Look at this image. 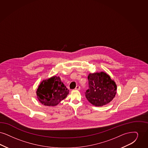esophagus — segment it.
I'll return each instance as SVG.
<instances>
[{
	"label": "esophagus",
	"instance_id": "34e87169",
	"mask_svg": "<svg viewBox=\"0 0 148 148\" xmlns=\"http://www.w3.org/2000/svg\"><path fill=\"white\" fill-rule=\"evenodd\" d=\"M80 86H78V85H77L76 86V88H75V90H80Z\"/></svg>",
	"mask_w": 148,
	"mask_h": 148
}]
</instances>
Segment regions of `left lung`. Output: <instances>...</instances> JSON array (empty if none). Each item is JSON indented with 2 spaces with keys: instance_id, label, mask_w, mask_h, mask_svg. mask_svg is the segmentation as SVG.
I'll use <instances>...</instances> for the list:
<instances>
[{
  "instance_id": "1",
  "label": "left lung",
  "mask_w": 148,
  "mask_h": 148,
  "mask_svg": "<svg viewBox=\"0 0 148 148\" xmlns=\"http://www.w3.org/2000/svg\"><path fill=\"white\" fill-rule=\"evenodd\" d=\"M88 89L85 92L87 100L93 106L102 107L110 103L116 96V84L104 72L89 73Z\"/></svg>"
}]
</instances>
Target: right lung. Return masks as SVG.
<instances>
[{
    "label": "right lung",
    "mask_w": 148,
    "mask_h": 148,
    "mask_svg": "<svg viewBox=\"0 0 148 148\" xmlns=\"http://www.w3.org/2000/svg\"><path fill=\"white\" fill-rule=\"evenodd\" d=\"M69 93V90L57 76L42 80L36 90L38 99L45 106H57Z\"/></svg>",
    "instance_id": "right-lung-1"
}]
</instances>
